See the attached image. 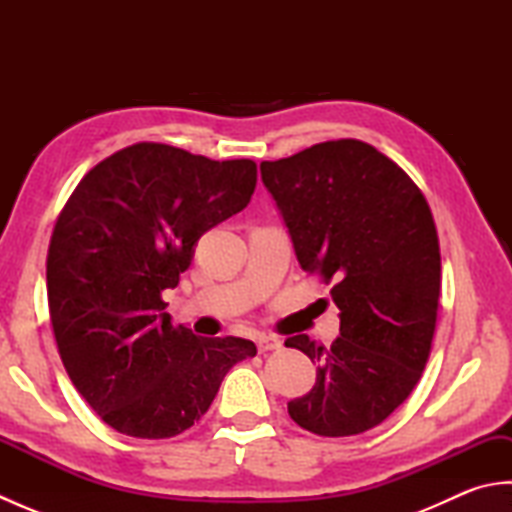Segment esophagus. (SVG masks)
<instances>
[{
	"label": "esophagus",
	"instance_id": "34e87169",
	"mask_svg": "<svg viewBox=\"0 0 512 512\" xmlns=\"http://www.w3.org/2000/svg\"><path fill=\"white\" fill-rule=\"evenodd\" d=\"M279 347H281V343H279V339H275V336H266V334L257 336L259 352H273V350H279Z\"/></svg>",
	"mask_w": 512,
	"mask_h": 512
}]
</instances>
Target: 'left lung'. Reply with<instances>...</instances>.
Segmentation results:
<instances>
[{
  "instance_id": "1",
  "label": "left lung",
  "mask_w": 512,
  "mask_h": 512,
  "mask_svg": "<svg viewBox=\"0 0 512 512\" xmlns=\"http://www.w3.org/2000/svg\"><path fill=\"white\" fill-rule=\"evenodd\" d=\"M273 195L306 273L334 281L341 336L330 347L290 336L317 363V383L288 402L299 427L343 438L374 429L418 385L440 299V244L422 191L363 140L312 145L264 160Z\"/></svg>"
}]
</instances>
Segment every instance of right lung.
Segmentation results:
<instances>
[{
	"label": "right lung",
	"mask_w": 512,
	"mask_h": 512,
	"mask_svg": "<svg viewBox=\"0 0 512 512\" xmlns=\"http://www.w3.org/2000/svg\"><path fill=\"white\" fill-rule=\"evenodd\" d=\"M253 160H211L136 143L85 173L54 224L46 279L65 372L105 424L162 440L193 427L253 341L173 325L176 288L198 239L250 202Z\"/></svg>",
	"instance_id": "right-lung-1"
}]
</instances>
